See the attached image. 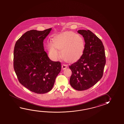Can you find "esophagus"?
Masks as SVG:
<instances>
[{
    "label": "esophagus",
    "mask_w": 124,
    "mask_h": 124,
    "mask_svg": "<svg viewBox=\"0 0 124 124\" xmlns=\"http://www.w3.org/2000/svg\"><path fill=\"white\" fill-rule=\"evenodd\" d=\"M67 67V65H66V64H62V69H65Z\"/></svg>",
    "instance_id": "esophagus-1"
}]
</instances>
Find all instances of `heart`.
Segmentation results:
<instances>
[{
    "label": "heart",
    "mask_w": 124,
    "mask_h": 124,
    "mask_svg": "<svg viewBox=\"0 0 124 124\" xmlns=\"http://www.w3.org/2000/svg\"><path fill=\"white\" fill-rule=\"evenodd\" d=\"M53 43H48V49L50 55L55 60L60 57L56 48L60 50L63 59L67 61H73L78 58L84 49V39L73 32H64L58 34L53 39Z\"/></svg>",
    "instance_id": "obj_1"
}]
</instances>
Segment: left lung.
Listing matches in <instances>:
<instances>
[{"instance_id": "1", "label": "left lung", "mask_w": 124, "mask_h": 124, "mask_svg": "<svg viewBox=\"0 0 124 124\" xmlns=\"http://www.w3.org/2000/svg\"><path fill=\"white\" fill-rule=\"evenodd\" d=\"M84 38L83 54L76 62L69 66L72 71L70 82L77 90H84L92 87L103 76L106 63L105 48L102 42L90 30H79Z\"/></svg>"}]
</instances>
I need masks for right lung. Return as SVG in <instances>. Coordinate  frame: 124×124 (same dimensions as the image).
<instances>
[{
  "label": "right lung",
  "mask_w": 124,
  "mask_h": 124,
  "mask_svg": "<svg viewBox=\"0 0 124 124\" xmlns=\"http://www.w3.org/2000/svg\"><path fill=\"white\" fill-rule=\"evenodd\" d=\"M51 30L26 32L17 41L14 47V68L19 82L30 91L39 94L52 90L61 70V62L51 61L44 49L43 40Z\"/></svg>",
  "instance_id": "add662e5"
}]
</instances>
